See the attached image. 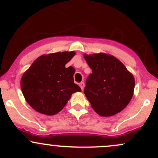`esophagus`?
Returning <instances> with one entry per match:
<instances>
[{
	"label": "esophagus",
	"mask_w": 158,
	"mask_h": 158,
	"mask_svg": "<svg viewBox=\"0 0 158 158\" xmlns=\"http://www.w3.org/2000/svg\"><path fill=\"white\" fill-rule=\"evenodd\" d=\"M79 86H80V88L82 89V90H83L84 86H85V83H84L83 82H81L80 83H79Z\"/></svg>",
	"instance_id": "34e87169"
}]
</instances>
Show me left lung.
Instances as JSON below:
<instances>
[{
  "label": "left lung",
  "mask_w": 158,
  "mask_h": 158,
  "mask_svg": "<svg viewBox=\"0 0 158 158\" xmlns=\"http://www.w3.org/2000/svg\"><path fill=\"white\" fill-rule=\"evenodd\" d=\"M84 58L92 69L84 89L92 108L102 116L123 110L134 94L133 75L120 60L110 55H85Z\"/></svg>",
  "instance_id": "1"
}]
</instances>
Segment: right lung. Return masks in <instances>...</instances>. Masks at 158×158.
I'll return each instance as SVG.
<instances>
[{"instance_id":"1","label":"right lung","mask_w":158,"mask_h":158,"mask_svg":"<svg viewBox=\"0 0 158 158\" xmlns=\"http://www.w3.org/2000/svg\"><path fill=\"white\" fill-rule=\"evenodd\" d=\"M74 55V52L44 55L24 73L21 91L34 110L43 114L55 115L66 105L73 93L81 91L74 82L75 69L65 68V64Z\"/></svg>"}]
</instances>
